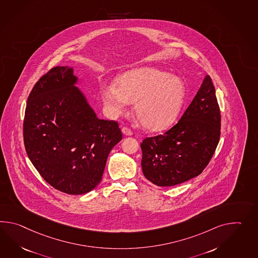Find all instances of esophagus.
Segmentation results:
<instances>
[{"mask_svg":"<svg viewBox=\"0 0 258 258\" xmlns=\"http://www.w3.org/2000/svg\"><path fill=\"white\" fill-rule=\"evenodd\" d=\"M122 132H123V134L127 135V136H131V135H132V130H131L130 127H127V126H124V127H122Z\"/></svg>","mask_w":258,"mask_h":258,"instance_id":"esophagus-1","label":"esophagus"}]
</instances>
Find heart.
<instances>
[{
    "instance_id": "1",
    "label": "heart",
    "mask_w": 258,
    "mask_h": 258,
    "mask_svg": "<svg viewBox=\"0 0 258 258\" xmlns=\"http://www.w3.org/2000/svg\"><path fill=\"white\" fill-rule=\"evenodd\" d=\"M118 88L107 85L102 98L113 115H122L127 103H134L139 122L152 132H162L176 121L185 98L183 81L158 69H135L122 75Z\"/></svg>"
}]
</instances>
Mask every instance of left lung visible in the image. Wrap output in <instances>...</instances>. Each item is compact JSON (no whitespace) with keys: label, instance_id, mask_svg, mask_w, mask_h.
Listing matches in <instances>:
<instances>
[{"label":"left lung","instance_id":"8db88e82","mask_svg":"<svg viewBox=\"0 0 258 258\" xmlns=\"http://www.w3.org/2000/svg\"><path fill=\"white\" fill-rule=\"evenodd\" d=\"M221 115L210 76H206L178 123L141 143L143 175L157 186H174L200 175L217 149Z\"/></svg>","mask_w":258,"mask_h":258}]
</instances>
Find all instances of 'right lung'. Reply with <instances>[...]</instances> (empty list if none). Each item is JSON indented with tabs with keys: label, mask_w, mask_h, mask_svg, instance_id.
<instances>
[{
	"label": "right lung",
	"mask_w": 258,
	"mask_h": 258,
	"mask_svg": "<svg viewBox=\"0 0 258 258\" xmlns=\"http://www.w3.org/2000/svg\"><path fill=\"white\" fill-rule=\"evenodd\" d=\"M76 80L71 68L50 69L29 93L23 123L29 160L47 183L68 195L97 186L122 139L118 123L97 118Z\"/></svg>",
	"instance_id": "right-lung-1"
}]
</instances>
